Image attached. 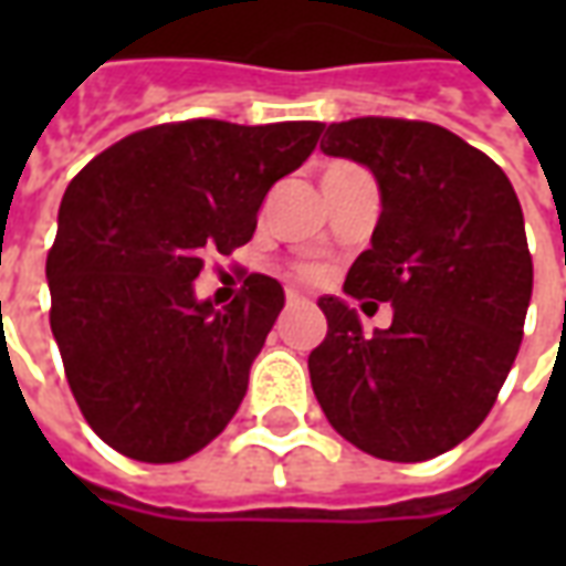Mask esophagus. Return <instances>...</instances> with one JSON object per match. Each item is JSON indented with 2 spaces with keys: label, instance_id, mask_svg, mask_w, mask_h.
I'll return each instance as SVG.
<instances>
[{
  "label": "esophagus",
  "instance_id": "34e87169",
  "mask_svg": "<svg viewBox=\"0 0 566 566\" xmlns=\"http://www.w3.org/2000/svg\"><path fill=\"white\" fill-rule=\"evenodd\" d=\"M306 300V294H300V291H294V287H287V303H303Z\"/></svg>",
  "mask_w": 566,
  "mask_h": 566
}]
</instances>
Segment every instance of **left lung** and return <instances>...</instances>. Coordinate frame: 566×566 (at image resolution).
Wrapping results in <instances>:
<instances>
[{"mask_svg":"<svg viewBox=\"0 0 566 566\" xmlns=\"http://www.w3.org/2000/svg\"><path fill=\"white\" fill-rule=\"evenodd\" d=\"M321 150L367 166L381 214L352 263L348 296L391 303L388 331L321 296L327 336L308 355L333 430L381 461H430L473 433L522 345L534 287L524 214L510 178L446 127L355 117Z\"/></svg>","mask_w":566,"mask_h":566,"instance_id":"obj_1","label":"left lung"}]
</instances>
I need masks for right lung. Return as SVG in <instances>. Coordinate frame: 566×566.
<instances>
[{
    "label": "right lung",
    "instance_id": "add662e5",
    "mask_svg": "<svg viewBox=\"0 0 566 566\" xmlns=\"http://www.w3.org/2000/svg\"><path fill=\"white\" fill-rule=\"evenodd\" d=\"M324 124H160L120 139L69 181L48 254L51 331L96 437L133 461H185L230 424L284 308L248 275L230 306L197 300L209 251L258 230L270 187L300 169Z\"/></svg>",
    "mask_w": 566,
    "mask_h": 566
}]
</instances>
